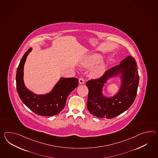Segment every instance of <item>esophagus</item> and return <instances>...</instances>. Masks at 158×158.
Listing matches in <instances>:
<instances>
[{
  "label": "esophagus",
  "instance_id": "obj_1",
  "mask_svg": "<svg viewBox=\"0 0 158 158\" xmlns=\"http://www.w3.org/2000/svg\"><path fill=\"white\" fill-rule=\"evenodd\" d=\"M79 82L80 84H84L85 83V80L83 79V78H79Z\"/></svg>",
  "mask_w": 158,
  "mask_h": 158
}]
</instances>
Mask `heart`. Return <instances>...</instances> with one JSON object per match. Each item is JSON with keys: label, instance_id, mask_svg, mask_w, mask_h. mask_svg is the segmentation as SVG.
<instances>
[{"label": "heart", "instance_id": "heart-1", "mask_svg": "<svg viewBox=\"0 0 158 158\" xmlns=\"http://www.w3.org/2000/svg\"><path fill=\"white\" fill-rule=\"evenodd\" d=\"M102 60V58L100 55L98 54H94L92 55H89L86 58L82 63V65L86 68H90L99 63L101 62ZM104 71V65H100L93 69L92 73L95 77H99L103 73Z\"/></svg>", "mask_w": 158, "mask_h": 158}]
</instances>
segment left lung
Masks as SVG:
<instances>
[{
  "label": "left lung",
  "mask_w": 158,
  "mask_h": 158,
  "mask_svg": "<svg viewBox=\"0 0 158 158\" xmlns=\"http://www.w3.org/2000/svg\"><path fill=\"white\" fill-rule=\"evenodd\" d=\"M124 68L123 83L119 93L111 98H104L101 88L108 77L120 68ZM139 76L136 62L132 56H127L116 65L105 71L103 75L86 82L89 89L87 109L89 112L100 118L111 119L119 115L131 107L137 94Z\"/></svg>",
  "instance_id": "obj_1"
}]
</instances>
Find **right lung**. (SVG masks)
<instances>
[{"label":"right lung","instance_id":"add662e5","mask_svg":"<svg viewBox=\"0 0 158 158\" xmlns=\"http://www.w3.org/2000/svg\"><path fill=\"white\" fill-rule=\"evenodd\" d=\"M29 48L24 54L17 69L16 89L20 99L27 107L38 115L49 116L58 114L64 107L67 98L78 85L77 78H61L52 92L45 95H37L25 87L23 82V67Z\"/></svg>","mask_w":158,"mask_h":158}]
</instances>
